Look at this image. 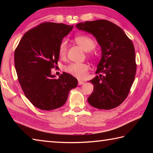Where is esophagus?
I'll list each match as a JSON object with an SVG mask.
<instances>
[{
  "mask_svg": "<svg viewBox=\"0 0 153 153\" xmlns=\"http://www.w3.org/2000/svg\"><path fill=\"white\" fill-rule=\"evenodd\" d=\"M84 83V82H82V81H78V85H83V84Z\"/></svg>",
  "mask_w": 153,
  "mask_h": 153,
  "instance_id": "esophagus-1",
  "label": "esophagus"
}]
</instances>
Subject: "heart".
<instances>
[{
	"label": "heart",
	"instance_id": "heart-1",
	"mask_svg": "<svg viewBox=\"0 0 153 153\" xmlns=\"http://www.w3.org/2000/svg\"><path fill=\"white\" fill-rule=\"evenodd\" d=\"M75 42L86 52L93 51L95 47V43L91 38L85 35H79L74 39ZM67 43L65 40L61 42L58 47V55L64 58L67 53ZM89 70V66L85 63H71L64 68V71L79 79H85Z\"/></svg>",
	"mask_w": 153,
	"mask_h": 153
}]
</instances>
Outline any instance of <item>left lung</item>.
Returning <instances> with one entry per match:
<instances>
[{
    "label": "left lung",
    "instance_id": "1",
    "mask_svg": "<svg viewBox=\"0 0 153 153\" xmlns=\"http://www.w3.org/2000/svg\"><path fill=\"white\" fill-rule=\"evenodd\" d=\"M76 27L92 33L102 50L96 71L100 75L89 81L94 89L87 100L97 108H114L128 97L135 79L134 44L121 28L106 19L79 23Z\"/></svg>",
    "mask_w": 153,
    "mask_h": 153
}]
</instances>
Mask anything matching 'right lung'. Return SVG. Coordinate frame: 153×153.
<instances>
[{"instance_id":"add662e5","label":"right lung","mask_w":153,"mask_h":153,"mask_svg":"<svg viewBox=\"0 0 153 153\" xmlns=\"http://www.w3.org/2000/svg\"><path fill=\"white\" fill-rule=\"evenodd\" d=\"M73 25L44 22L31 29L21 39L14 52L18 79L25 96L35 107L56 109L66 102L77 79L63 72L56 79L51 69L56 67L58 47Z\"/></svg>"}]
</instances>
